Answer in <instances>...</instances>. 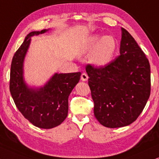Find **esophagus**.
Segmentation results:
<instances>
[{
	"instance_id": "1",
	"label": "esophagus",
	"mask_w": 159,
	"mask_h": 159,
	"mask_svg": "<svg viewBox=\"0 0 159 159\" xmlns=\"http://www.w3.org/2000/svg\"><path fill=\"white\" fill-rule=\"evenodd\" d=\"M88 78H89V77H88L87 74L85 73H84L81 74V79L82 81H86L88 80Z\"/></svg>"
}]
</instances>
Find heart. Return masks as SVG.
I'll return each instance as SVG.
<instances>
[{
    "instance_id": "heart-1",
    "label": "heart",
    "mask_w": 159,
    "mask_h": 159,
    "mask_svg": "<svg viewBox=\"0 0 159 159\" xmlns=\"http://www.w3.org/2000/svg\"><path fill=\"white\" fill-rule=\"evenodd\" d=\"M117 49V42L111 35L93 34L88 37L80 47L81 55L92 52L89 61L98 67H104L111 63Z\"/></svg>"
}]
</instances>
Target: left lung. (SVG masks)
I'll return each mask as SVG.
<instances>
[{
	"instance_id": "obj_1",
	"label": "left lung",
	"mask_w": 159,
	"mask_h": 159,
	"mask_svg": "<svg viewBox=\"0 0 159 159\" xmlns=\"http://www.w3.org/2000/svg\"><path fill=\"white\" fill-rule=\"evenodd\" d=\"M120 54L104 67L87 65L94 114L102 125H129L143 111L150 94V67L134 37L121 28Z\"/></svg>"
}]
</instances>
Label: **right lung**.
<instances>
[{"label": "right lung", "instance_id": "obj_1", "mask_svg": "<svg viewBox=\"0 0 159 159\" xmlns=\"http://www.w3.org/2000/svg\"><path fill=\"white\" fill-rule=\"evenodd\" d=\"M50 29L32 31L13 56L10 72V92L17 108L36 127L50 129L59 125L68 114V98L81 73H54L43 86H30L24 77V61L31 37Z\"/></svg>", "mask_w": 159, "mask_h": 159}]
</instances>
